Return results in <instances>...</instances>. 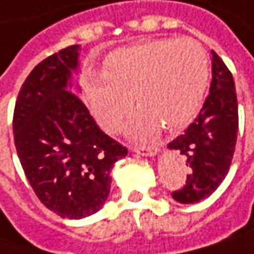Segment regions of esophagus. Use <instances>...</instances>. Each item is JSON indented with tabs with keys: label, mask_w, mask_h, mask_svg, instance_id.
<instances>
[{
	"label": "esophagus",
	"mask_w": 254,
	"mask_h": 254,
	"mask_svg": "<svg viewBox=\"0 0 254 254\" xmlns=\"http://www.w3.org/2000/svg\"><path fill=\"white\" fill-rule=\"evenodd\" d=\"M132 151L139 154V155H143V157H154L158 154L157 146H132Z\"/></svg>",
	"instance_id": "esophagus-1"
}]
</instances>
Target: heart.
I'll return each instance as SVG.
<instances>
[{
	"instance_id": "b5f03b06",
	"label": "heart",
	"mask_w": 254,
	"mask_h": 254,
	"mask_svg": "<svg viewBox=\"0 0 254 254\" xmlns=\"http://www.w3.org/2000/svg\"><path fill=\"white\" fill-rule=\"evenodd\" d=\"M210 77L205 49L192 38H165L115 52L105 73H87L84 97L106 132L119 130L132 109H141L130 124L135 136L149 138L159 125L178 129L202 103Z\"/></svg>"
}]
</instances>
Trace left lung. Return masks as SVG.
<instances>
[{
  "label": "left lung",
  "instance_id": "1",
  "mask_svg": "<svg viewBox=\"0 0 254 254\" xmlns=\"http://www.w3.org/2000/svg\"><path fill=\"white\" fill-rule=\"evenodd\" d=\"M213 80L210 95L201 111L186 132L168 143L187 161L190 174L186 186L172 192V198L181 204H194L207 198L226 178L234 155L239 108L233 74L211 50Z\"/></svg>",
  "mask_w": 254,
  "mask_h": 254
}]
</instances>
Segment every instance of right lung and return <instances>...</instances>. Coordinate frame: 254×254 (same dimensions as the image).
I'll return each instance as SVG.
<instances>
[{"instance_id":"right-lung-1","label":"right lung","mask_w":254,"mask_h":254,"mask_svg":"<svg viewBox=\"0 0 254 254\" xmlns=\"http://www.w3.org/2000/svg\"><path fill=\"white\" fill-rule=\"evenodd\" d=\"M79 46L40 62L23 83L12 130L24 174L38 200L63 218L100 210L111 191V170L127 146L100 130L79 96L66 90L77 68Z\"/></svg>"}]
</instances>
